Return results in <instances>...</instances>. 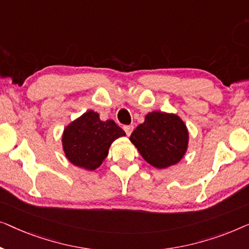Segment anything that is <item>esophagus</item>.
I'll return each instance as SVG.
<instances>
[{"mask_svg":"<svg viewBox=\"0 0 249 249\" xmlns=\"http://www.w3.org/2000/svg\"><path fill=\"white\" fill-rule=\"evenodd\" d=\"M133 129H134V126H133V125H126V126H124V131H125L126 135H127V136L131 135V133L133 132Z\"/></svg>","mask_w":249,"mask_h":249,"instance_id":"esophagus-1","label":"esophagus"}]
</instances>
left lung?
Here are the masks:
<instances>
[{"label":"left lung","mask_w":249,"mask_h":249,"mask_svg":"<svg viewBox=\"0 0 249 249\" xmlns=\"http://www.w3.org/2000/svg\"><path fill=\"white\" fill-rule=\"evenodd\" d=\"M129 140L146 162L156 168H167L184 157L188 132L176 115L152 111L133 131Z\"/></svg>","instance_id":"1"}]
</instances>
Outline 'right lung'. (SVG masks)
<instances>
[{
  "instance_id": "add662e5",
  "label": "right lung",
  "mask_w": 249,
  "mask_h": 249,
  "mask_svg": "<svg viewBox=\"0 0 249 249\" xmlns=\"http://www.w3.org/2000/svg\"><path fill=\"white\" fill-rule=\"evenodd\" d=\"M124 135L114 121H100L99 114L89 110L64 129L63 149L73 164L94 170L107 157L111 143Z\"/></svg>"
}]
</instances>
